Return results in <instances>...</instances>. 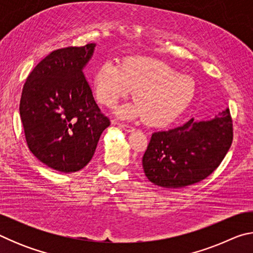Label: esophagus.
<instances>
[{"label":"esophagus","mask_w":253,"mask_h":253,"mask_svg":"<svg viewBox=\"0 0 253 253\" xmlns=\"http://www.w3.org/2000/svg\"><path fill=\"white\" fill-rule=\"evenodd\" d=\"M115 124H117L119 127L123 128V129L126 130V131H132V130L135 129L134 127L130 126V125H128V124H122V123H117V122H115Z\"/></svg>","instance_id":"1"}]
</instances>
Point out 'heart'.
I'll return each instance as SVG.
<instances>
[{
    "label": "heart",
    "instance_id": "b5f03b06",
    "mask_svg": "<svg viewBox=\"0 0 253 253\" xmlns=\"http://www.w3.org/2000/svg\"><path fill=\"white\" fill-rule=\"evenodd\" d=\"M98 101L111 107L135 90L136 101L117 110L124 118L145 117L149 125L163 126L174 122L187 109L195 96L192 78L179 75L157 59L128 58L121 66L107 60L93 77Z\"/></svg>",
    "mask_w": 253,
    "mask_h": 253
}]
</instances>
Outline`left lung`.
Returning <instances> with one entry per match:
<instances>
[{
    "mask_svg": "<svg viewBox=\"0 0 253 253\" xmlns=\"http://www.w3.org/2000/svg\"><path fill=\"white\" fill-rule=\"evenodd\" d=\"M232 118L226 108L214 118L194 122L152 135L143 156L145 175L155 185L185 187L217 169L233 139Z\"/></svg>",
    "mask_w": 253,
    "mask_h": 253,
    "instance_id": "8db88e82",
    "label": "left lung"
}]
</instances>
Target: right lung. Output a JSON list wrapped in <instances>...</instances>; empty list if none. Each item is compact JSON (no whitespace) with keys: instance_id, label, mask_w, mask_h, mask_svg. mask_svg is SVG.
Wrapping results in <instances>:
<instances>
[{"instance_id":"add662e5","label":"right lung","mask_w":253,"mask_h":253,"mask_svg":"<svg viewBox=\"0 0 253 253\" xmlns=\"http://www.w3.org/2000/svg\"><path fill=\"white\" fill-rule=\"evenodd\" d=\"M95 43L52 51L29 75L20 117L30 151L61 173L84 169L110 121L101 113L84 75Z\"/></svg>"}]
</instances>
